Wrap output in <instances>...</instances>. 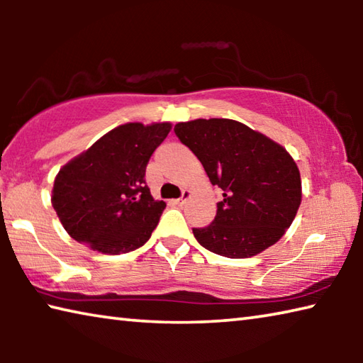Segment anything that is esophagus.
<instances>
[{
	"label": "esophagus",
	"instance_id": "obj_1",
	"mask_svg": "<svg viewBox=\"0 0 363 363\" xmlns=\"http://www.w3.org/2000/svg\"><path fill=\"white\" fill-rule=\"evenodd\" d=\"M190 195H192V194H190L189 192V190H184V194H182V196H181V199H177V200H174V205H177V206H182L184 203H186V201L190 199Z\"/></svg>",
	"mask_w": 363,
	"mask_h": 363
}]
</instances>
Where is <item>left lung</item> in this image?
<instances>
[{"label": "left lung", "mask_w": 363, "mask_h": 363, "mask_svg": "<svg viewBox=\"0 0 363 363\" xmlns=\"http://www.w3.org/2000/svg\"><path fill=\"white\" fill-rule=\"evenodd\" d=\"M174 133L224 192L213 223L194 229L196 242L232 259L277 243L301 205V176L290 153L235 120L177 123Z\"/></svg>", "instance_id": "left-lung-1"}]
</instances>
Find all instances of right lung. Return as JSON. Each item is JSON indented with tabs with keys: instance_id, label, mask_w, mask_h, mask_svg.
<instances>
[{
	"instance_id": "add662e5",
	"label": "right lung",
	"mask_w": 363,
	"mask_h": 363,
	"mask_svg": "<svg viewBox=\"0 0 363 363\" xmlns=\"http://www.w3.org/2000/svg\"><path fill=\"white\" fill-rule=\"evenodd\" d=\"M169 131L171 123H126L60 168L51 201L73 240L106 255L149 240L167 203L153 200L145 168Z\"/></svg>"
}]
</instances>
